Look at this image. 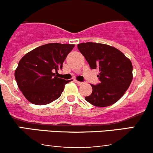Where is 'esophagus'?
<instances>
[{"label": "esophagus", "mask_w": 153, "mask_h": 153, "mask_svg": "<svg viewBox=\"0 0 153 153\" xmlns=\"http://www.w3.org/2000/svg\"><path fill=\"white\" fill-rule=\"evenodd\" d=\"M75 82H76L77 84H78V85H81L82 84H83V82H80V81H78V80H75Z\"/></svg>", "instance_id": "34e87169"}]
</instances>
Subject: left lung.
<instances>
[{
  "label": "left lung",
  "instance_id": "obj_1",
  "mask_svg": "<svg viewBox=\"0 0 153 153\" xmlns=\"http://www.w3.org/2000/svg\"><path fill=\"white\" fill-rule=\"evenodd\" d=\"M79 51L91 69L99 71L98 85H91L93 91L85 101L94 106L106 107L118 101L129 88L133 78L130 59L115 47L105 44L80 43Z\"/></svg>",
  "mask_w": 153,
  "mask_h": 153
}]
</instances>
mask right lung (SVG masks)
<instances>
[{
    "mask_svg": "<svg viewBox=\"0 0 153 153\" xmlns=\"http://www.w3.org/2000/svg\"><path fill=\"white\" fill-rule=\"evenodd\" d=\"M75 45L50 43L26 53L15 71L17 85L29 102L46 105L60 97L65 85L70 82L57 78L67 55Z\"/></svg>",
    "mask_w": 153,
    "mask_h": 153,
    "instance_id": "1",
    "label": "right lung"
}]
</instances>
